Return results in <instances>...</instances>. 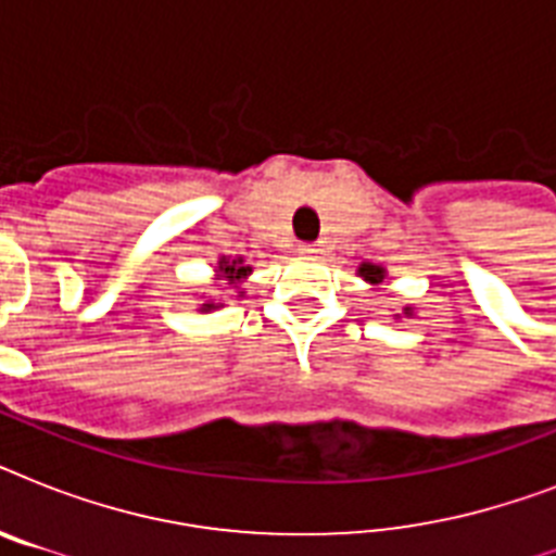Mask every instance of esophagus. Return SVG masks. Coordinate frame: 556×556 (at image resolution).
<instances>
[{
  "label": "esophagus",
  "mask_w": 556,
  "mask_h": 556,
  "mask_svg": "<svg viewBox=\"0 0 556 556\" xmlns=\"http://www.w3.org/2000/svg\"><path fill=\"white\" fill-rule=\"evenodd\" d=\"M300 251H303V253H320V244L303 242V244H300Z\"/></svg>",
  "instance_id": "obj_1"
}]
</instances>
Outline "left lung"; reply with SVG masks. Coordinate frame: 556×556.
<instances>
[{
    "mask_svg": "<svg viewBox=\"0 0 556 556\" xmlns=\"http://www.w3.org/2000/svg\"><path fill=\"white\" fill-rule=\"evenodd\" d=\"M361 277L369 279V282H380V279H383V270H380L378 265H364V268H361Z\"/></svg>",
    "mask_w": 556,
    "mask_h": 556,
    "instance_id": "left-lung-1",
    "label": "left lung"
}]
</instances>
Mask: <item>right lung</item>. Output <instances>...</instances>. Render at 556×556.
<instances>
[{
	"instance_id": "add662e5",
	"label": "right lung",
	"mask_w": 556,
	"mask_h": 556,
	"mask_svg": "<svg viewBox=\"0 0 556 556\" xmlns=\"http://www.w3.org/2000/svg\"><path fill=\"white\" fill-rule=\"evenodd\" d=\"M218 270H222V274H225L227 282H230V286H236V282H239V279L248 277V270H251V268H244L242 260H233V262L222 260V265H218ZM204 308H213V305L207 303V305H204Z\"/></svg>"
}]
</instances>
